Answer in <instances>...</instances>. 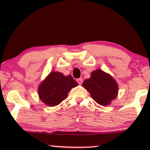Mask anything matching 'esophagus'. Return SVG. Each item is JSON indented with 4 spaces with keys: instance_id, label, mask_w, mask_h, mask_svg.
Returning a JSON list of instances; mask_svg holds the SVG:
<instances>
[{
    "instance_id": "34e87169",
    "label": "esophagus",
    "mask_w": 150,
    "mask_h": 150,
    "mask_svg": "<svg viewBox=\"0 0 150 150\" xmlns=\"http://www.w3.org/2000/svg\"><path fill=\"white\" fill-rule=\"evenodd\" d=\"M77 82H78L79 85H82V82H83V80H82V78H78L77 80Z\"/></svg>"
}]
</instances>
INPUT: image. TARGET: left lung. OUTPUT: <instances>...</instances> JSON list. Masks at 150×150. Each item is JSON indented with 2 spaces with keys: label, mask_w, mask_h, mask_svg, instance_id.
Masks as SVG:
<instances>
[{
  "label": "left lung",
  "mask_w": 150,
  "mask_h": 150,
  "mask_svg": "<svg viewBox=\"0 0 150 150\" xmlns=\"http://www.w3.org/2000/svg\"><path fill=\"white\" fill-rule=\"evenodd\" d=\"M82 86L90 93L91 97L102 106L109 104L118 94L116 81L101 70L93 71L90 78L86 79Z\"/></svg>",
  "instance_id": "1"
}]
</instances>
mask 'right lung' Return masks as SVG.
<instances>
[{
  "mask_svg": "<svg viewBox=\"0 0 150 150\" xmlns=\"http://www.w3.org/2000/svg\"><path fill=\"white\" fill-rule=\"evenodd\" d=\"M77 85L70 75L64 76L59 72H52L39 86L38 92L44 104L53 106L66 99L70 89Z\"/></svg>",
  "mask_w": 150,
  "mask_h": 150,
  "instance_id": "add662e5",
  "label": "right lung"
}]
</instances>
